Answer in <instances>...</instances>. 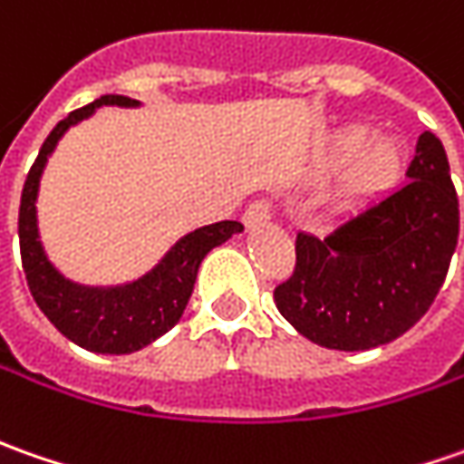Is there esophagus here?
Here are the masks:
<instances>
[{"instance_id":"esophagus-1","label":"esophagus","mask_w":464,"mask_h":464,"mask_svg":"<svg viewBox=\"0 0 464 464\" xmlns=\"http://www.w3.org/2000/svg\"><path fill=\"white\" fill-rule=\"evenodd\" d=\"M272 216H275V205H272V200L259 198V200H254L246 208V213H244V223H246L248 228H254V226H262V223H266Z\"/></svg>"}]
</instances>
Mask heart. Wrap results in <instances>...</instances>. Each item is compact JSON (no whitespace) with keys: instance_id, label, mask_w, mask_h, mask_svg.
<instances>
[{"instance_id":"b5f03b06","label":"heart","mask_w":464,"mask_h":464,"mask_svg":"<svg viewBox=\"0 0 464 464\" xmlns=\"http://www.w3.org/2000/svg\"><path fill=\"white\" fill-rule=\"evenodd\" d=\"M401 146L392 138H372L367 140V130L360 125L343 128L331 140L328 149V167H342L349 161L343 174V192L352 198H362L382 189L392 182L401 169Z\"/></svg>"}]
</instances>
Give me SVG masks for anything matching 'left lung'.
Instances as JSON below:
<instances>
[{"instance_id": "8db88e82", "label": "left lung", "mask_w": 464, "mask_h": 464, "mask_svg": "<svg viewBox=\"0 0 464 464\" xmlns=\"http://www.w3.org/2000/svg\"><path fill=\"white\" fill-rule=\"evenodd\" d=\"M406 177L324 238L297 233L295 269L275 287V303L305 339L339 352L375 349L434 303L459 236L450 161L434 133L419 136Z\"/></svg>"}]
</instances>
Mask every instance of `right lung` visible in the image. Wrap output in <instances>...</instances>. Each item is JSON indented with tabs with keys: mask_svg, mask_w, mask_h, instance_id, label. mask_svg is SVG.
Returning <instances> with one entry per match:
<instances>
[{
	"mask_svg": "<svg viewBox=\"0 0 464 464\" xmlns=\"http://www.w3.org/2000/svg\"><path fill=\"white\" fill-rule=\"evenodd\" d=\"M100 104L133 107L138 102L122 94H104L87 107L73 110L69 118H63L51 130L35 164L27 171L23 187L20 220H17L20 256H23L24 280L38 308L66 339L100 354H130L156 342L182 318L205 254L228 241L233 233L244 231V226L238 220H220L187 233L182 241L171 246L156 269L122 287H107V290L82 287L61 277L53 264L45 259L38 241V220H35L38 182L48 156L56 149L58 138L73 122L89 118Z\"/></svg>",
	"mask_w": 464,
	"mask_h": 464,
	"instance_id": "1",
	"label": "right lung"
}]
</instances>
